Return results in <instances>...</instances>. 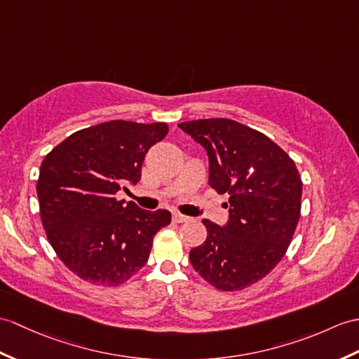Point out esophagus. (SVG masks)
Instances as JSON below:
<instances>
[{
	"label": "esophagus",
	"mask_w": 359,
	"mask_h": 359,
	"mask_svg": "<svg viewBox=\"0 0 359 359\" xmlns=\"http://www.w3.org/2000/svg\"><path fill=\"white\" fill-rule=\"evenodd\" d=\"M189 217H187V215H183V214H180V212H174L172 214V220L176 222V223H183V222H187Z\"/></svg>",
	"instance_id": "obj_1"
}]
</instances>
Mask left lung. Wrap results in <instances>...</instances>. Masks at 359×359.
Instances as JSON below:
<instances>
[{
	"instance_id": "1",
	"label": "left lung",
	"mask_w": 359,
	"mask_h": 359,
	"mask_svg": "<svg viewBox=\"0 0 359 359\" xmlns=\"http://www.w3.org/2000/svg\"><path fill=\"white\" fill-rule=\"evenodd\" d=\"M179 128L206 149L210 187L229 196L228 223L205 219L206 240L189 262L214 287L241 290L285 257L302 211V177L286 151L243 123L215 118Z\"/></svg>"
}]
</instances>
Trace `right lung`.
<instances>
[{"label":"right lung","instance_id":"1","mask_svg":"<svg viewBox=\"0 0 359 359\" xmlns=\"http://www.w3.org/2000/svg\"><path fill=\"white\" fill-rule=\"evenodd\" d=\"M166 135L163 122L110 121L73 133L44 157L36 183L41 222L79 278L119 286L148 262L171 212L140 210L116 193L136 185L148 149Z\"/></svg>","mask_w":359,"mask_h":359}]
</instances>
